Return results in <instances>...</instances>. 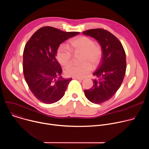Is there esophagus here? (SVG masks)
<instances>
[{"instance_id": "34e87169", "label": "esophagus", "mask_w": 149, "mask_h": 149, "mask_svg": "<svg viewBox=\"0 0 149 149\" xmlns=\"http://www.w3.org/2000/svg\"><path fill=\"white\" fill-rule=\"evenodd\" d=\"M73 79H77V80H79V81L84 80L83 78H78V77H74Z\"/></svg>"}]
</instances>
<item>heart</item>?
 I'll return each mask as SVG.
<instances>
[{"label":"heart","instance_id":"b5f03b06","mask_svg":"<svg viewBox=\"0 0 149 149\" xmlns=\"http://www.w3.org/2000/svg\"><path fill=\"white\" fill-rule=\"evenodd\" d=\"M69 48L73 52H81L79 64H72L68 67L65 73L67 76L71 77L83 78L86 77L93 69L92 64L95 66L98 64L101 58V49L100 47L94 44L90 38L80 36L70 40ZM70 50L63 45L58 47L56 51V57L60 64L67 67L71 62L72 54Z\"/></svg>","mask_w":149,"mask_h":149}]
</instances>
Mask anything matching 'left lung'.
Masks as SVG:
<instances>
[{
  "instance_id": "left-lung-1",
  "label": "left lung",
  "mask_w": 149,
  "mask_h": 149,
  "mask_svg": "<svg viewBox=\"0 0 149 149\" xmlns=\"http://www.w3.org/2000/svg\"><path fill=\"white\" fill-rule=\"evenodd\" d=\"M96 39L101 47L100 64L93 73L95 78L91 88L84 91L87 98L95 104L110 100L123 82L126 70V56L120 40L110 32L93 29L82 32Z\"/></svg>"
}]
</instances>
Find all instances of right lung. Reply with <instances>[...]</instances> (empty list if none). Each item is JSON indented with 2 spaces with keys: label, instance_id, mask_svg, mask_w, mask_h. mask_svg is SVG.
<instances>
[{
  "label": "right lung",
  "instance_id": "right-lung-1",
  "mask_svg": "<svg viewBox=\"0 0 149 149\" xmlns=\"http://www.w3.org/2000/svg\"><path fill=\"white\" fill-rule=\"evenodd\" d=\"M79 33L45 26L35 32L27 42L23 54L24 74L30 90L40 101L52 104L64 95L71 78L61 76L56 51L63 42Z\"/></svg>",
  "mask_w": 149,
  "mask_h": 149
}]
</instances>
